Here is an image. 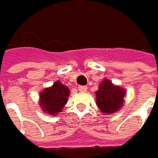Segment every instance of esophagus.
I'll list each match as a JSON object with an SVG mask.
<instances>
[{"label":"esophagus","instance_id":"obj_1","mask_svg":"<svg viewBox=\"0 0 158 158\" xmlns=\"http://www.w3.org/2000/svg\"><path fill=\"white\" fill-rule=\"evenodd\" d=\"M77 88H78V91L79 92H86L87 91V87L84 86V85H79Z\"/></svg>","mask_w":158,"mask_h":158}]
</instances>
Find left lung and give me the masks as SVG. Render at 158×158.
<instances>
[{
  "instance_id": "1",
  "label": "left lung",
  "mask_w": 158,
  "mask_h": 158,
  "mask_svg": "<svg viewBox=\"0 0 158 158\" xmlns=\"http://www.w3.org/2000/svg\"><path fill=\"white\" fill-rule=\"evenodd\" d=\"M125 91L104 79L100 84L96 92V103L103 113H113L118 110L123 104Z\"/></svg>"
}]
</instances>
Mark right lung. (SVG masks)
Listing matches in <instances>:
<instances>
[{
	"label": "right lung",
	"mask_w": 158,
	"mask_h": 158,
	"mask_svg": "<svg viewBox=\"0 0 158 158\" xmlns=\"http://www.w3.org/2000/svg\"><path fill=\"white\" fill-rule=\"evenodd\" d=\"M68 95L69 89L57 81L52 87L46 88L40 94V106H42L44 112L56 115L65 105Z\"/></svg>",
	"instance_id": "right-lung-1"
}]
</instances>
